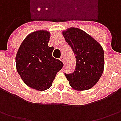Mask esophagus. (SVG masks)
I'll return each mask as SVG.
<instances>
[{"mask_svg": "<svg viewBox=\"0 0 121 121\" xmlns=\"http://www.w3.org/2000/svg\"><path fill=\"white\" fill-rule=\"evenodd\" d=\"M60 60L63 63H65V58H64V56H61V57L60 58Z\"/></svg>", "mask_w": 121, "mask_h": 121, "instance_id": "esophagus-1", "label": "esophagus"}]
</instances>
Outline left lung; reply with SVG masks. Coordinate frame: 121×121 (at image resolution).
<instances>
[{
    "instance_id": "obj_1",
    "label": "left lung",
    "mask_w": 121,
    "mask_h": 121,
    "mask_svg": "<svg viewBox=\"0 0 121 121\" xmlns=\"http://www.w3.org/2000/svg\"><path fill=\"white\" fill-rule=\"evenodd\" d=\"M63 34L75 55L76 67L72 73H65L73 89L79 91L91 88L102 75L104 53L96 40L80 29L71 27Z\"/></svg>"
}]
</instances>
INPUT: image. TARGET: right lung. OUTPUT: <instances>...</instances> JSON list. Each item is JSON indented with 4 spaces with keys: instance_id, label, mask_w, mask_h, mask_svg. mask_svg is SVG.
<instances>
[{
    "instance_id": "right-lung-1",
    "label": "right lung",
    "mask_w": 121,
    "mask_h": 121,
    "mask_svg": "<svg viewBox=\"0 0 121 121\" xmlns=\"http://www.w3.org/2000/svg\"><path fill=\"white\" fill-rule=\"evenodd\" d=\"M50 34L40 30L28 35L17 53V71L31 88L44 91L50 88L63 63L52 55L54 47L48 46Z\"/></svg>"
}]
</instances>
